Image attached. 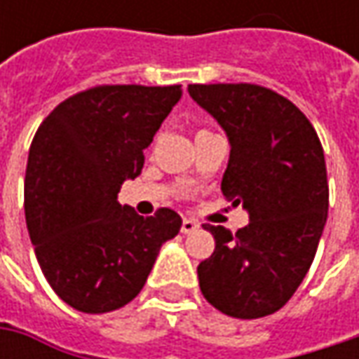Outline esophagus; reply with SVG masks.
<instances>
[{
	"instance_id": "1",
	"label": "esophagus",
	"mask_w": 359,
	"mask_h": 359,
	"mask_svg": "<svg viewBox=\"0 0 359 359\" xmlns=\"http://www.w3.org/2000/svg\"><path fill=\"white\" fill-rule=\"evenodd\" d=\"M200 228V224L196 222V219H191V217H184V222H182V233H191L194 229Z\"/></svg>"
}]
</instances>
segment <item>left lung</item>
<instances>
[{
    "instance_id": "8db88e82",
    "label": "left lung",
    "mask_w": 359,
    "mask_h": 359,
    "mask_svg": "<svg viewBox=\"0 0 359 359\" xmlns=\"http://www.w3.org/2000/svg\"><path fill=\"white\" fill-rule=\"evenodd\" d=\"M191 100L226 131L222 191L250 215L231 233L210 226L214 254L198 266L203 297L226 316L278 311L310 269L327 219V173L320 137L296 105L254 83H194Z\"/></svg>"
}]
</instances>
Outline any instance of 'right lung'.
Here are the masks:
<instances>
[{
    "instance_id": "add662e5",
    "label": "right lung",
    "mask_w": 359,
    "mask_h": 359,
    "mask_svg": "<svg viewBox=\"0 0 359 359\" xmlns=\"http://www.w3.org/2000/svg\"><path fill=\"white\" fill-rule=\"evenodd\" d=\"M182 100V86H100L57 105L35 133L23 208L35 257L53 292L83 313L123 308L144 287L182 217L121 205L126 180Z\"/></svg>"
}]
</instances>
